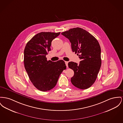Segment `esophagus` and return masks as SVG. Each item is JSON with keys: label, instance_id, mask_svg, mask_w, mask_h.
Returning a JSON list of instances; mask_svg holds the SVG:
<instances>
[{"label": "esophagus", "instance_id": "34e87169", "mask_svg": "<svg viewBox=\"0 0 123 123\" xmlns=\"http://www.w3.org/2000/svg\"><path fill=\"white\" fill-rule=\"evenodd\" d=\"M68 62H67V61H65V65H66V67H68Z\"/></svg>", "mask_w": 123, "mask_h": 123}]
</instances>
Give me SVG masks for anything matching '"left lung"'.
<instances>
[{
  "label": "left lung",
  "mask_w": 123,
  "mask_h": 123,
  "mask_svg": "<svg viewBox=\"0 0 123 123\" xmlns=\"http://www.w3.org/2000/svg\"><path fill=\"white\" fill-rule=\"evenodd\" d=\"M61 34L70 40L72 51L77 53L81 59L79 64L74 62L68 63L69 67L74 72L71 82L79 89H86L94 84L100 69L99 43L93 36L80 27L70 29Z\"/></svg>",
  "instance_id": "8db88e82"
}]
</instances>
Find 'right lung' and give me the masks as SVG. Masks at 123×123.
Returning a JSON list of instances; mask_svg holds the SVG:
<instances>
[{
	"label": "right lung",
	"instance_id": "right-lung-1",
	"mask_svg": "<svg viewBox=\"0 0 123 123\" xmlns=\"http://www.w3.org/2000/svg\"><path fill=\"white\" fill-rule=\"evenodd\" d=\"M60 32H41L37 34L26 44L24 63L29 79L37 89L46 92L56 86L59 76L66 69L63 60H47L53 39Z\"/></svg>",
	"mask_w": 123,
	"mask_h": 123
}]
</instances>
